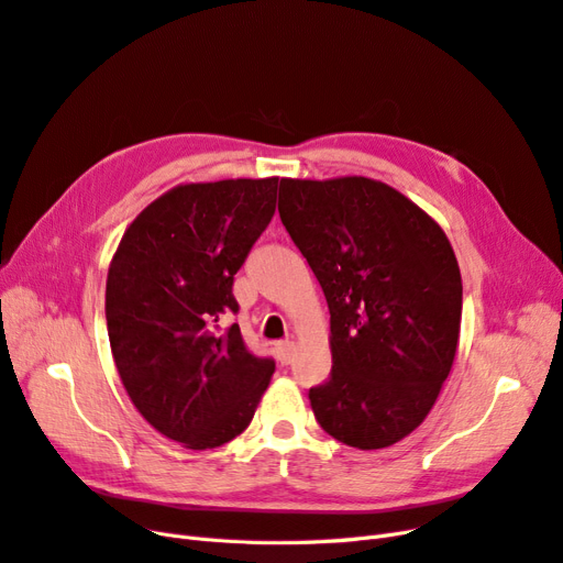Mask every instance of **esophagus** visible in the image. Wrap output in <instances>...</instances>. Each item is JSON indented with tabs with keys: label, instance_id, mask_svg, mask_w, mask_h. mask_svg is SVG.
<instances>
[{
	"label": "esophagus",
	"instance_id": "1",
	"mask_svg": "<svg viewBox=\"0 0 563 563\" xmlns=\"http://www.w3.org/2000/svg\"><path fill=\"white\" fill-rule=\"evenodd\" d=\"M294 351H296V344L294 342H279L277 344V357H279V363L282 365H288L290 363V357H294Z\"/></svg>",
	"mask_w": 563,
	"mask_h": 563
}]
</instances>
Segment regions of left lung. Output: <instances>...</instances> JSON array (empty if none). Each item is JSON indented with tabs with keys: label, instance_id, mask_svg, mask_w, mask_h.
Listing matches in <instances>:
<instances>
[{
	"label": "left lung",
	"instance_id": "1",
	"mask_svg": "<svg viewBox=\"0 0 563 563\" xmlns=\"http://www.w3.org/2000/svg\"><path fill=\"white\" fill-rule=\"evenodd\" d=\"M279 217L330 309L332 372L309 401L323 430L388 448L432 411L451 374L462 277L439 223L386 183L282 177Z\"/></svg>",
	"mask_w": 563,
	"mask_h": 563
}]
</instances>
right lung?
<instances>
[{"mask_svg":"<svg viewBox=\"0 0 563 563\" xmlns=\"http://www.w3.org/2000/svg\"><path fill=\"white\" fill-rule=\"evenodd\" d=\"M279 177L177 185L129 223L106 279L110 351L133 407L189 451L229 443L275 374L246 351L233 277L275 214Z\"/></svg>","mask_w":563,"mask_h":563,"instance_id":"add662e5","label":"right lung"}]
</instances>
